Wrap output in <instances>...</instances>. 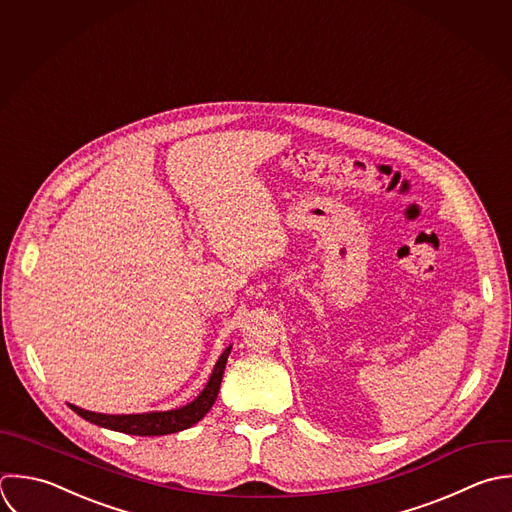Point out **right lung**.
Returning <instances> with one entry per match:
<instances>
[{
	"mask_svg": "<svg viewBox=\"0 0 512 512\" xmlns=\"http://www.w3.org/2000/svg\"><path fill=\"white\" fill-rule=\"evenodd\" d=\"M231 347H227L223 351V355L219 357L211 379L207 383V387L201 391V395L175 411H165V413H143V415H101V413H91V411H83L75 405H69L71 411H75L79 417H83L85 421L111 429V431H119V433H127V435H139V437H159V435H171V433H179L183 429L193 427L195 423H199L207 411L213 407L219 387H221V379H223V371L227 365V357H229Z\"/></svg>",
	"mask_w": 512,
	"mask_h": 512,
	"instance_id": "obj_1",
	"label": "right lung"
}]
</instances>
